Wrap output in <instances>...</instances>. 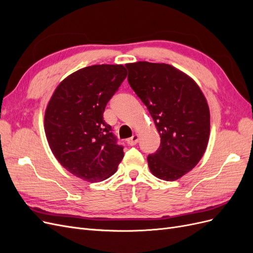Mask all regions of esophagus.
I'll list each match as a JSON object with an SVG mask.
<instances>
[{
	"label": "esophagus",
	"instance_id": "1",
	"mask_svg": "<svg viewBox=\"0 0 253 253\" xmlns=\"http://www.w3.org/2000/svg\"><path fill=\"white\" fill-rule=\"evenodd\" d=\"M138 139H139L138 135L134 134L132 137H129L128 139H126V142H127V144H129V145H135L137 142H138Z\"/></svg>",
	"mask_w": 253,
	"mask_h": 253
}]
</instances>
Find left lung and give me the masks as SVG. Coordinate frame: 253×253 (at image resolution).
Segmentation results:
<instances>
[{
	"label": "left lung",
	"mask_w": 253,
	"mask_h": 253,
	"mask_svg": "<svg viewBox=\"0 0 253 253\" xmlns=\"http://www.w3.org/2000/svg\"><path fill=\"white\" fill-rule=\"evenodd\" d=\"M127 81L152 116L160 135L158 150L148 156L159 179L180 178L198 164L210 135V111L196 82L166 63L126 64Z\"/></svg>",
	"instance_id": "1"
}]
</instances>
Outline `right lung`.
Segmentation results:
<instances>
[{
  "label": "right lung",
  "instance_id": "add662e5",
  "mask_svg": "<svg viewBox=\"0 0 253 253\" xmlns=\"http://www.w3.org/2000/svg\"><path fill=\"white\" fill-rule=\"evenodd\" d=\"M126 77L121 64L81 68L59 84L47 104L44 128L52 154L83 180L111 177L124 158V147L103 120V113Z\"/></svg>",
  "mask_w": 253,
  "mask_h": 253
}]
</instances>
